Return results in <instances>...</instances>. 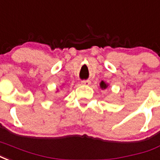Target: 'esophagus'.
Wrapping results in <instances>:
<instances>
[{"label":"esophagus","mask_w":160,"mask_h":160,"mask_svg":"<svg viewBox=\"0 0 160 160\" xmlns=\"http://www.w3.org/2000/svg\"><path fill=\"white\" fill-rule=\"evenodd\" d=\"M81 84H82V85H85V86H89L90 84H91V80H84L81 81Z\"/></svg>","instance_id":"1"}]
</instances>
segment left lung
<instances>
[{"mask_svg": "<svg viewBox=\"0 0 160 160\" xmlns=\"http://www.w3.org/2000/svg\"><path fill=\"white\" fill-rule=\"evenodd\" d=\"M100 87H101L102 89H106L108 87V85L104 81H102L101 83H100Z\"/></svg>", "mask_w": 160, "mask_h": 160, "instance_id": "1", "label": "left lung"}]
</instances>
